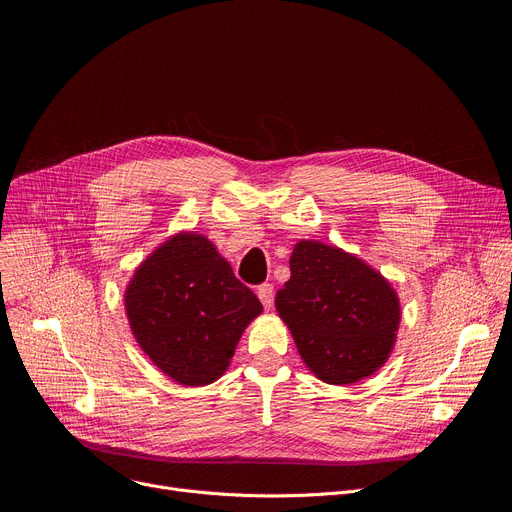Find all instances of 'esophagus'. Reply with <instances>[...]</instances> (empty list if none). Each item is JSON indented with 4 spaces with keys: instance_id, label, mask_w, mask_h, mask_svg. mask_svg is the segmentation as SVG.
Returning a JSON list of instances; mask_svg holds the SVG:
<instances>
[{
    "instance_id": "34e87169",
    "label": "esophagus",
    "mask_w": 512,
    "mask_h": 512,
    "mask_svg": "<svg viewBox=\"0 0 512 512\" xmlns=\"http://www.w3.org/2000/svg\"><path fill=\"white\" fill-rule=\"evenodd\" d=\"M256 293H258L262 305H264L266 309H270L272 303H274V287H272V283H262Z\"/></svg>"
}]
</instances>
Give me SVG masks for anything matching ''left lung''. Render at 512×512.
Returning a JSON list of instances; mask_svg holds the SVG:
<instances>
[{
    "label": "left lung",
    "instance_id": "obj_1",
    "mask_svg": "<svg viewBox=\"0 0 512 512\" xmlns=\"http://www.w3.org/2000/svg\"><path fill=\"white\" fill-rule=\"evenodd\" d=\"M274 303L305 365L326 383L369 377L396 342L398 295L363 260L322 242L295 246Z\"/></svg>",
    "mask_w": 512,
    "mask_h": 512
}]
</instances>
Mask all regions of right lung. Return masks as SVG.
<instances>
[{"label":"right lung","mask_w":512,"mask_h":512,"mask_svg":"<svg viewBox=\"0 0 512 512\" xmlns=\"http://www.w3.org/2000/svg\"><path fill=\"white\" fill-rule=\"evenodd\" d=\"M125 307L145 355L182 385L219 379L262 311L215 246L194 233L174 235L137 268Z\"/></svg>","instance_id":"right-lung-1"}]
</instances>
